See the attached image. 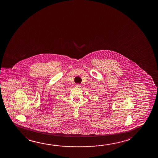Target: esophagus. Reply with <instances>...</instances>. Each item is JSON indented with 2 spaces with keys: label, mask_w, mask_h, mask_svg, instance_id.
Instances as JSON below:
<instances>
[{
  "label": "esophagus",
  "mask_w": 158,
  "mask_h": 158,
  "mask_svg": "<svg viewBox=\"0 0 158 158\" xmlns=\"http://www.w3.org/2000/svg\"><path fill=\"white\" fill-rule=\"evenodd\" d=\"M76 86L77 87H81V85L80 84H76Z\"/></svg>",
  "instance_id": "obj_1"
}]
</instances>
